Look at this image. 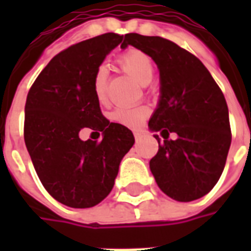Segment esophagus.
<instances>
[{
  "label": "esophagus",
  "instance_id": "esophagus-1",
  "mask_svg": "<svg viewBox=\"0 0 251 251\" xmlns=\"http://www.w3.org/2000/svg\"><path fill=\"white\" fill-rule=\"evenodd\" d=\"M141 137H142L141 131H134V138H136L137 141H138V140H140Z\"/></svg>",
  "mask_w": 251,
  "mask_h": 251
}]
</instances>
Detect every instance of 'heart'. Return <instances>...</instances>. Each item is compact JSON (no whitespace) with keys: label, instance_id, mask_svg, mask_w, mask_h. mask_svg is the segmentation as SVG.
Masks as SVG:
<instances>
[{"label":"heart","instance_id":"1","mask_svg":"<svg viewBox=\"0 0 251 251\" xmlns=\"http://www.w3.org/2000/svg\"><path fill=\"white\" fill-rule=\"evenodd\" d=\"M118 64L121 68L130 75L134 80L140 84H148L153 77V63L147 53L131 50L122 53L118 57ZM94 95L99 103H104L107 99V70L104 67H98V70L94 74L93 79ZM149 114V110L145 106H137V107H117L110 114V118L127 127H137L142 124Z\"/></svg>","mask_w":251,"mask_h":251}]
</instances>
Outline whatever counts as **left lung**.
<instances>
[{"instance_id": "obj_1", "label": "left lung", "mask_w": 251, "mask_h": 251, "mask_svg": "<svg viewBox=\"0 0 251 251\" xmlns=\"http://www.w3.org/2000/svg\"><path fill=\"white\" fill-rule=\"evenodd\" d=\"M122 46L149 55L160 71L161 97L149 120L164 138L154 134L158 152L149 163L156 183L177 201L199 199L218 183L231 144L225 95L204 64L174 41L129 33Z\"/></svg>"}]
</instances>
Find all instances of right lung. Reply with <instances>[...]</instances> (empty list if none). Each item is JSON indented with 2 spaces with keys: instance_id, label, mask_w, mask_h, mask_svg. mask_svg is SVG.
Instances as JSON below:
<instances>
[{
  "instance_id": "add662e5",
  "label": "right lung",
  "mask_w": 251,
  "mask_h": 251,
  "mask_svg": "<svg viewBox=\"0 0 251 251\" xmlns=\"http://www.w3.org/2000/svg\"><path fill=\"white\" fill-rule=\"evenodd\" d=\"M124 36L104 33L57 53L36 77L25 103L24 140L36 174L53 199L72 208L100 203L114 187L134 137L106 120L93 90L94 74ZM102 131V142L78 131Z\"/></svg>"
}]
</instances>
